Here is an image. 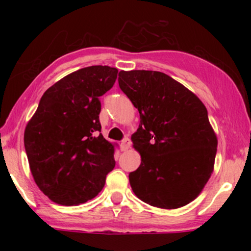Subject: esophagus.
Returning <instances> with one entry per match:
<instances>
[{"instance_id": "obj_1", "label": "esophagus", "mask_w": 251, "mask_h": 251, "mask_svg": "<svg viewBox=\"0 0 251 251\" xmlns=\"http://www.w3.org/2000/svg\"><path fill=\"white\" fill-rule=\"evenodd\" d=\"M131 146V140L128 138H124L122 140V144H120V148H122V151H127Z\"/></svg>"}]
</instances>
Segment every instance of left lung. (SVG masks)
Segmentation results:
<instances>
[{
  "label": "left lung",
  "instance_id": "left-lung-1",
  "mask_svg": "<svg viewBox=\"0 0 251 251\" xmlns=\"http://www.w3.org/2000/svg\"><path fill=\"white\" fill-rule=\"evenodd\" d=\"M118 81L140 116L132 142L142 163L128 175L132 190L157 208L186 205L214 170L217 138L206 107L162 72L122 71Z\"/></svg>",
  "mask_w": 251,
  "mask_h": 251
}]
</instances>
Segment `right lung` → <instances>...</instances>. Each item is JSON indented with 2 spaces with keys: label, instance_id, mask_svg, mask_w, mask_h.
Wrapping results in <instances>:
<instances>
[{
  "label": "right lung",
  "instance_id": "1",
  "mask_svg": "<svg viewBox=\"0 0 251 251\" xmlns=\"http://www.w3.org/2000/svg\"><path fill=\"white\" fill-rule=\"evenodd\" d=\"M118 70L91 66L68 74L43 93L25 129L34 180L51 201L77 205L101 191L116 166L117 144L102 137L99 98L113 87Z\"/></svg>",
  "mask_w": 251,
  "mask_h": 251
}]
</instances>
